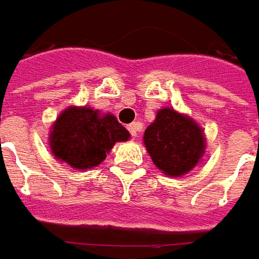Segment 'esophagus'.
I'll return each mask as SVG.
<instances>
[{
    "label": "esophagus",
    "instance_id": "esophagus-1",
    "mask_svg": "<svg viewBox=\"0 0 259 259\" xmlns=\"http://www.w3.org/2000/svg\"><path fill=\"white\" fill-rule=\"evenodd\" d=\"M138 130H140V126H138V123H130L128 125V131L131 133V136L133 137H136L137 134H138Z\"/></svg>",
    "mask_w": 259,
    "mask_h": 259
}]
</instances>
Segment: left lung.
Here are the masks:
<instances>
[{"label":"left lung","mask_w":259,"mask_h":259,"mask_svg":"<svg viewBox=\"0 0 259 259\" xmlns=\"http://www.w3.org/2000/svg\"><path fill=\"white\" fill-rule=\"evenodd\" d=\"M143 143L156 167L170 178L191 172L207 146L200 123L174 108L157 110L156 119L144 131Z\"/></svg>","instance_id":"8db88e82"}]
</instances>
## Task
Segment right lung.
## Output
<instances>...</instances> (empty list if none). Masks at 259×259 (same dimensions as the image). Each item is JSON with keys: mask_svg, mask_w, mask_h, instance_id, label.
Returning a JSON list of instances; mask_svg holds the SVG:
<instances>
[{"mask_svg": "<svg viewBox=\"0 0 259 259\" xmlns=\"http://www.w3.org/2000/svg\"><path fill=\"white\" fill-rule=\"evenodd\" d=\"M128 130L112 113L90 106H68L51 125L49 149L72 169L87 170L106 159L115 143L130 140Z\"/></svg>", "mask_w": 259, "mask_h": 259, "instance_id": "add662e5", "label": "right lung"}]
</instances>
